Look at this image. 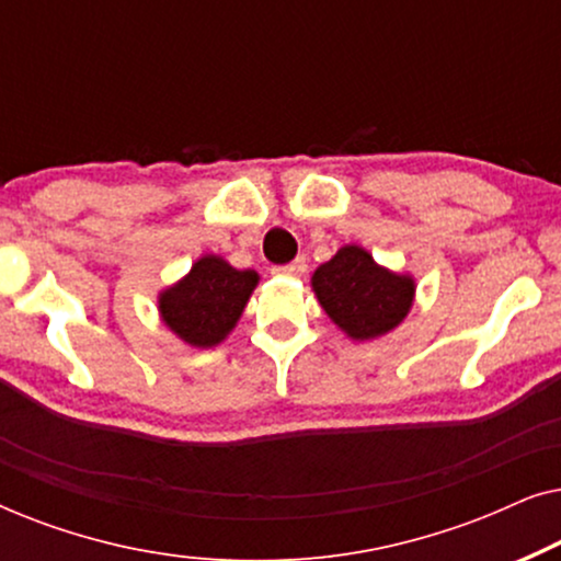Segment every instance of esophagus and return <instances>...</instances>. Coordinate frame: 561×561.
Instances as JSON below:
<instances>
[{"mask_svg": "<svg viewBox=\"0 0 561 561\" xmlns=\"http://www.w3.org/2000/svg\"><path fill=\"white\" fill-rule=\"evenodd\" d=\"M273 273H275V275H288V278H301V275L306 273V260H304V257H296L294 263L273 267Z\"/></svg>", "mask_w": 561, "mask_h": 561, "instance_id": "obj_1", "label": "esophagus"}]
</instances>
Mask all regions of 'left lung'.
I'll use <instances>...</instances> for the list:
<instances>
[{
	"mask_svg": "<svg viewBox=\"0 0 561 561\" xmlns=\"http://www.w3.org/2000/svg\"><path fill=\"white\" fill-rule=\"evenodd\" d=\"M311 290L332 324L355 342H373L403 324L416 278L380 265L359 244H344L311 275Z\"/></svg>",
	"mask_w": 561,
	"mask_h": 561,
	"instance_id": "8db88e82",
	"label": "left lung"
}]
</instances>
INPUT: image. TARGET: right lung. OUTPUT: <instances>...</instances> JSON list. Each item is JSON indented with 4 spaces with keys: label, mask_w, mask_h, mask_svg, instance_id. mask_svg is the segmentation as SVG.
<instances>
[{
    "label": "right lung",
    "mask_w": 561,
    "mask_h": 561,
    "mask_svg": "<svg viewBox=\"0 0 561 561\" xmlns=\"http://www.w3.org/2000/svg\"><path fill=\"white\" fill-rule=\"evenodd\" d=\"M257 283L255 271H237L206 252L183 278L158 290L160 321L188 347L211 350L234 332Z\"/></svg>",
    "instance_id": "add662e5"
}]
</instances>
